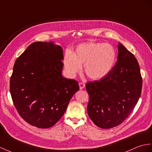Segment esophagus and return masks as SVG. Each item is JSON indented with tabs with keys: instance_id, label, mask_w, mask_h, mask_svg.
Here are the masks:
<instances>
[{
	"instance_id": "1",
	"label": "esophagus",
	"mask_w": 152,
	"mask_h": 152,
	"mask_svg": "<svg viewBox=\"0 0 152 152\" xmlns=\"http://www.w3.org/2000/svg\"><path fill=\"white\" fill-rule=\"evenodd\" d=\"M79 85L80 90H83V89L85 87V84L83 83H79Z\"/></svg>"
}]
</instances>
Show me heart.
<instances>
[{
    "label": "heart",
    "instance_id": "obj_1",
    "mask_svg": "<svg viewBox=\"0 0 152 152\" xmlns=\"http://www.w3.org/2000/svg\"><path fill=\"white\" fill-rule=\"evenodd\" d=\"M116 51L108 43L88 42L79 45L73 53L66 51L63 63L70 77H75L84 66V71L89 78L99 80L112 69L116 61Z\"/></svg>",
    "mask_w": 152,
    "mask_h": 152
}]
</instances>
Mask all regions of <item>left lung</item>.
Masks as SVG:
<instances>
[{
    "label": "left lung",
    "mask_w": 152,
    "mask_h": 152,
    "mask_svg": "<svg viewBox=\"0 0 152 152\" xmlns=\"http://www.w3.org/2000/svg\"><path fill=\"white\" fill-rule=\"evenodd\" d=\"M117 61L108 75L88 82L87 112L98 127L121 124L129 115L141 94L142 80L137 61L123 44H118Z\"/></svg>",
    "instance_id": "1"
}]
</instances>
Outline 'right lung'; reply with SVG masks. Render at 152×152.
<instances>
[{
    "mask_svg": "<svg viewBox=\"0 0 152 152\" xmlns=\"http://www.w3.org/2000/svg\"><path fill=\"white\" fill-rule=\"evenodd\" d=\"M63 59V50L54 42H35L15 62L10 94L17 112L29 124L53 126L79 90L78 82L62 76Z\"/></svg>",
    "mask_w": 152,
    "mask_h": 152,
    "instance_id": "right-lung-1",
    "label": "right lung"
}]
</instances>
